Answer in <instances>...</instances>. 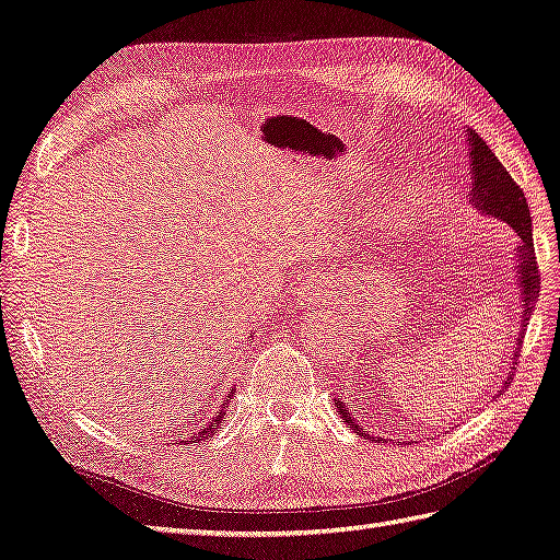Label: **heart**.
<instances>
[{"instance_id":"heart-1","label":"heart","mask_w":560,"mask_h":560,"mask_svg":"<svg viewBox=\"0 0 560 560\" xmlns=\"http://www.w3.org/2000/svg\"><path fill=\"white\" fill-rule=\"evenodd\" d=\"M358 192L362 195V192H365V190L358 188ZM384 219L388 221V224H398V221H400V214H398V210H396L394 205H388V207H386V210H384Z\"/></svg>"}]
</instances>
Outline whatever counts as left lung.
Masks as SVG:
<instances>
[{
    "mask_svg": "<svg viewBox=\"0 0 560 560\" xmlns=\"http://www.w3.org/2000/svg\"><path fill=\"white\" fill-rule=\"evenodd\" d=\"M467 145H470V174H472V202L477 210H482L485 214H491L501 219L503 224H509L515 236L520 238L517 245V285H520V303H523V324H520V334L515 339V350H513V365H517L520 358V346H523L525 339V327L529 324L532 310H535V303L539 298V267H537V257H535V243H532V217H529V207L525 200V192L520 190V186L513 180V176L505 172V166L499 162L497 154L489 150L487 142L479 138L472 128H467ZM509 384V382H505ZM334 406L339 410L346 424L355 429L358 434H362V424L353 418V412H348V406L341 398H334ZM374 444H384L382 436H370Z\"/></svg>",
    "mask_w": 560,
    "mask_h": 560,
    "instance_id": "left-lung-1",
    "label": "left lung"
}]
</instances>
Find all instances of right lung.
Returning a JSON list of instances; mask_svg holds the SVG:
<instances>
[{
  "label": "right lung",
  "mask_w": 560,
  "mask_h": 560,
  "mask_svg": "<svg viewBox=\"0 0 560 560\" xmlns=\"http://www.w3.org/2000/svg\"><path fill=\"white\" fill-rule=\"evenodd\" d=\"M231 398H233V388H229V396H226V400H224V402H221V408H219V415H217V418H212V422H210V424H207L205 429H200V432H195V434L190 436L192 444H198V441H202V439H207V436H212V434L221 432V422H224V415H226V408H229Z\"/></svg>",
  "instance_id": "obj_1"
}]
</instances>
